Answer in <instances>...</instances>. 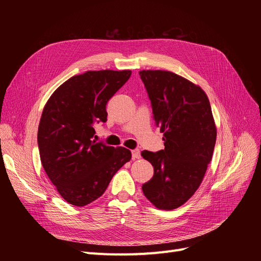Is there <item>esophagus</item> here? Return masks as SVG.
<instances>
[{
    "label": "esophagus",
    "mask_w": 261,
    "mask_h": 261,
    "mask_svg": "<svg viewBox=\"0 0 261 261\" xmlns=\"http://www.w3.org/2000/svg\"><path fill=\"white\" fill-rule=\"evenodd\" d=\"M132 156H133L134 160L139 159V158H140V151H139V149H134V150H132Z\"/></svg>",
    "instance_id": "esophagus-1"
}]
</instances>
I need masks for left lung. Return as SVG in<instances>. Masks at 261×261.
<instances>
[{"instance_id":"obj_1","label":"left lung","mask_w":261,"mask_h":261,"mask_svg":"<svg viewBox=\"0 0 261 261\" xmlns=\"http://www.w3.org/2000/svg\"><path fill=\"white\" fill-rule=\"evenodd\" d=\"M164 149L144 150L153 176L144 195L162 210L176 209L200 186L215 149L217 128L210 102L199 86L168 70H140Z\"/></svg>"}]
</instances>
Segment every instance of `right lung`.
Instances as JSON below:
<instances>
[{
    "instance_id": "obj_1",
    "label": "right lung",
    "mask_w": 261,
    "mask_h": 261,
    "mask_svg": "<svg viewBox=\"0 0 261 261\" xmlns=\"http://www.w3.org/2000/svg\"><path fill=\"white\" fill-rule=\"evenodd\" d=\"M130 70H88L55 90L42 111L38 147L42 167L59 194L77 207L98 199L132 153L93 140L94 123L107 122L106 106Z\"/></svg>"
}]
</instances>
